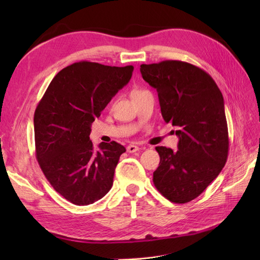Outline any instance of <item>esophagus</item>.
Listing matches in <instances>:
<instances>
[{
  "instance_id": "esophagus-1",
  "label": "esophagus",
  "mask_w": 260,
  "mask_h": 260,
  "mask_svg": "<svg viewBox=\"0 0 260 260\" xmlns=\"http://www.w3.org/2000/svg\"><path fill=\"white\" fill-rule=\"evenodd\" d=\"M139 150H140V147L134 145V144H131V145H128V146L126 147V151L128 152V153H135V152H137Z\"/></svg>"
}]
</instances>
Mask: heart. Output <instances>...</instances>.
<instances>
[{
	"mask_svg": "<svg viewBox=\"0 0 260 260\" xmlns=\"http://www.w3.org/2000/svg\"><path fill=\"white\" fill-rule=\"evenodd\" d=\"M137 91H141V90H134L133 92H132V95H133V93H135V92H137Z\"/></svg>",
	"mask_w": 260,
	"mask_h": 260,
	"instance_id": "obj_1",
	"label": "heart"
}]
</instances>
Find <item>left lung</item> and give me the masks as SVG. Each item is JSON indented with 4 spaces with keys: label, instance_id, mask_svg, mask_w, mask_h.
Returning <instances> with one entry per match:
<instances>
[{
    "label": "left lung",
    "instance_id": "obj_1",
    "mask_svg": "<svg viewBox=\"0 0 260 260\" xmlns=\"http://www.w3.org/2000/svg\"><path fill=\"white\" fill-rule=\"evenodd\" d=\"M155 88L165 123L176 127L178 151L157 146L153 182L163 197L186 203L199 197L227 162L229 139L222 93L201 68L179 60L141 64Z\"/></svg>",
    "mask_w": 260,
    "mask_h": 260
}]
</instances>
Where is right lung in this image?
Returning a JSON list of instances; mask_svg holds the SVG:
<instances>
[{"mask_svg":"<svg viewBox=\"0 0 260 260\" xmlns=\"http://www.w3.org/2000/svg\"><path fill=\"white\" fill-rule=\"evenodd\" d=\"M134 67L75 62L60 70L35 113L39 165L52 187L66 200L87 206L112 189L119 156L116 142L101 143L93 151L91 124L112 98L128 84Z\"/></svg>","mask_w":260,"mask_h":260,"instance_id":"1","label":"right lung"}]
</instances>
